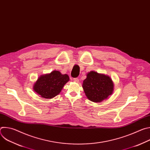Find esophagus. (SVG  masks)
<instances>
[{
  "label": "esophagus",
  "mask_w": 150,
  "mask_h": 150,
  "mask_svg": "<svg viewBox=\"0 0 150 150\" xmlns=\"http://www.w3.org/2000/svg\"><path fill=\"white\" fill-rule=\"evenodd\" d=\"M74 81L75 82H76V83H78V82H79V79L77 78H74Z\"/></svg>",
  "instance_id": "obj_1"
}]
</instances>
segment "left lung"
<instances>
[{"label": "left lung", "instance_id": "8db88e82", "mask_svg": "<svg viewBox=\"0 0 150 150\" xmlns=\"http://www.w3.org/2000/svg\"><path fill=\"white\" fill-rule=\"evenodd\" d=\"M82 86L88 99L96 103L107 99L114 90V83L110 77L95 71L87 74Z\"/></svg>", "mask_w": 150, "mask_h": 150}]
</instances>
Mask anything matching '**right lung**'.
Segmentation results:
<instances>
[{
    "label": "right lung",
    "instance_id": "obj_1",
    "mask_svg": "<svg viewBox=\"0 0 150 150\" xmlns=\"http://www.w3.org/2000/svg\"><path fill=\"white\" fill-rule=\"evenodd\" d=\"M69 81L67 74H62L58 71L40 75L33 85V90L41 97L53 98L57 96Z\"/></svg>",
    "mask_w": 150,
    "mask_h": 150
}]
</instances>
